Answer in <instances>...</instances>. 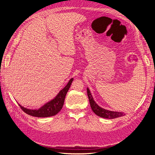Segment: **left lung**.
I'll list each match as a JSON object with an SVG mask.
<instances>
[{
	"label": "left lung",
	"mask_w": 155,
	"mask_h": 155,
	"mask_svg": "<svg viewBox=\"0 0 155 155\" xmlns=\"http://www.w3.org/2000/svg\"><path fill=\"white\" fill-rule=\"evenodd\" d=\"M87 94L88 97L89 102H90V104H91V109L92 111L94 112L97 116L104 118L114 119V118H119V117L125 115L124 114V112H123L112 111V110L105 109L104 108L101 107L96 104L94 100V98L92 96V94L90 91V89H89L88 87L87 88Z\"/></svg>",
	"instance_id": "8db88e82"
}]
</instances>
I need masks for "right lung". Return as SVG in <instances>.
<instances>
[{"mask_svg": "<svg viewBox=\"0 0 155 155\" xmlns=\"http://www.w3.org/2000/svg\"><path fill=\"white\" fill-rule=\"evenodd\" d=\"M73 80V78L70 79L68 81L67 85L63 89H61L53 99H51L48 102H46L45 104H44L43 106H41L40 108H38V109H27V108L24 107L19 104H18V105L21 107L22 110L25 112H26V114L34 117H38V118H46V117L55 116L62 109L65 96L67 95V93L68 91Z\"/></svg>", "mask_w": 155, "mask_h": 155, "instance_id": "obj_1", "label": "right lung"}]
</instances>
